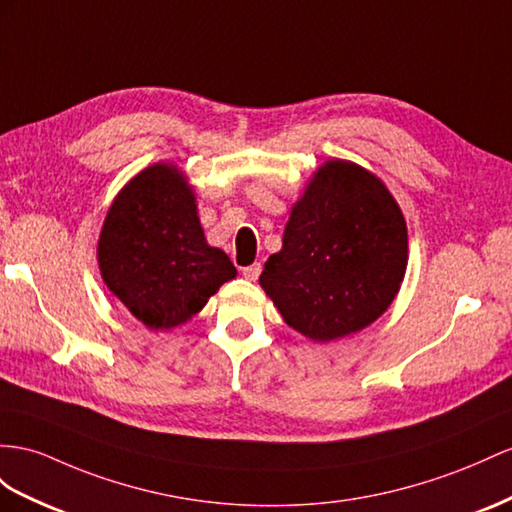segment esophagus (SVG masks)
<instances>
[{
	"label": "esophagus",
	"mask_w": 512,
	"mask_h": 512,
	"mask_svg": "<svg viewBox=\"0 0 512 512\" xmlns=\"http://www.w3.org/2000/svg\"><path fill=\"white\" fill-rule=\"evenodd\" d=\"M242 274L248 281H257V277L261 274V264H253V266L242 268Z\"/></svg>",
	"instance_id": "obj_1"
}]
</instances>
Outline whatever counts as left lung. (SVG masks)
Wrapping results in <instances>:
<instances>
[{
	"instance_id": "8db88e82",
	"label": "left lung",
	"mask_w": 512,
	"mask_h": 512,
	"mask_svg": "<svg viewBox=\"0 0 512 512\" xmlns=\"http://www.w3.org/2000/svg\"><path fill=\"white\" fill-rule=\"evenodd\" d=\"M406 259V222L385 183L355 162L329 160L294 203L259 285L292 329L333 342L383 316Z\"/></svg>"
}]
</instances>
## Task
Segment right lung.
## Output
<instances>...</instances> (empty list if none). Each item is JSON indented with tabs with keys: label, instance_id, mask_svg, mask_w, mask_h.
<instances>
[{
	"label": "right lung",
	"instance_id": "obj_1",
	"mask_svg": "<svg viewBox=\"0 0 512 512\" xmlns=\"http://www.w3.org/2000/svg\"><path fill=\"white\" fill-rule=\"evenodd\" d=\"M97 259L110 292L151 331L188 322L238 274L207 244L196 196L175 164L144 168L116 194Z\"/></svg>",
	"mask_w": 512,
	"mask_h": 512
}]
</instances>
